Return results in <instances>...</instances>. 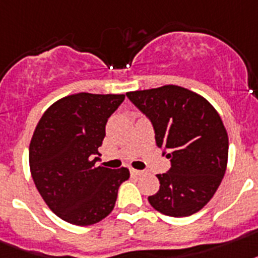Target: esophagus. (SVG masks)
I'll list each match as a JSON object with an SVG mask.
<instances>
[{"label": "esophagus", "instance_id": "1", "mask_svg": "<svg viewBox=\"0 0 258 258\" xmlns=\"http://www.w3.org/2000/svg\"><path fill=\"white\" fill-rule=\"evenodd\" d=\"M130 172H131V175H134V176H142V175H144V171H142V169L130 168Z\"/></svg>", "mask_w": 258, "mask_h": 258}]
</instances>
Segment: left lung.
I'll use <instances>...</instances> for the list:
<instances>
[{
  "label": "left lung",
  "instance_id": "left-lung-1",
  "mask_svg": "<svg viewBox=\"0 0 258 258\" xmlns=\"http://www.w3.org/2000/svg\"><path fill=\"white\" fill-rule=\"evenodd\" d=\"M154 127L155 140L171 168L158 175L160 188L148 198L163 215L187 217L213 198L228 163V134L217 111L202 95L180 87L125 94Z\"/></svg>",
  "mask_w": 258,
  "mask_h": 258
}]
</instances>
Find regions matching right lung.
I'll return each instance as SVG.
<instances>
[{
  "instance_id": "right-lung-1",
  "label": "right lung",
  "mask_w": 258,
  "mask_h": 258,
  "mask_svg": "<svg viewBox=\"0 0 258 258\" xmlns=\"http://www.w3.org/2000/svg\"><path fill=\"white\" fill-rule=\"evenodd\" d=\"M125 95L79 93L42 115L31 138V176L49 208L74 225H93L114 209L127 168L96 167L106 123Z\"/></svg>"
}]
</instances>
